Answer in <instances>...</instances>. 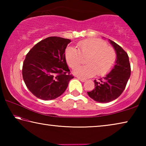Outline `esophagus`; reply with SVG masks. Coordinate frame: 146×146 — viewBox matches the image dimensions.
<instances>
[{"label": "esophagus", "instance_id": "esophagus-1", "mask_svg": "<svg viewBox=\"0 0 146 146\" xmlns=\"http://www.w3.org/2000/svg\"><path fill=\"white\" fill-rule=\"evenodd\" d=\"M78 79L79 80H80L81 82H84L85 81H86V79H84V78H80V77H78Z\"/></svg>", "mask_w": 146, "mask_h": 146}]
</instances>
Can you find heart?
<instances>
[{"label": "heart", "mask_w": 146, "mask_h": 146, "mask_svg": "<svg viewBox=\"0 0 146 146\" xmlns=\"http://www.w3.org/2000/svg\"><path fill=\"white\" fill-rule=\"evenodd\" d=\"M88 57L86 66L74 69L73 74L82 78L91 77L98 74L103 76L113 68L117 58L115 49L108 46L107 43L99 38H90L80 42L78 50L73 47L66 49L65 57L71 68H75L82 61L83 57Z\"/></svg>", "instance_id": "heart-1"}]
</instances>
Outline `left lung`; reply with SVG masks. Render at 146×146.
<instances>
[{"instance_id": "8db88e82", "label": "left lung", "mask_w": 146, "mask_h": 146, "mask_svg": "<svg viewBox=\"0 0 146 146\" xmlns=\"http://www.w3.org/2000/svg\"><path fill=\"white\" fill-rule=\"evenodd\" d=\"M114 48L117 58L112 70L99 80H94L95 88L88 92L89 97L96 102H110L122 93L131 75V66L127 53L115 42L109 39Z\"/></svg>"}]
</instances>
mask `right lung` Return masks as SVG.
Returning <instances> with one entry per match:
<instances>
[{
    "instance_id": "1",
    "label": "right lung",
    "mask_w": 146,
    "mask_h": 146,
    "mask_svg": "<svg viewBox=\"0 0 146 146\" xmlns=\"http://www.w3.org/2000/svg\"><path fill=\"white\" fill-rule=\"evenodd\" d=\"M71 40L50 36L35 44L26 55L23 66L24 82L30 92L44 100L60 96L74 76L65 57V50Z\"/></svg>"
}]
</instances>
